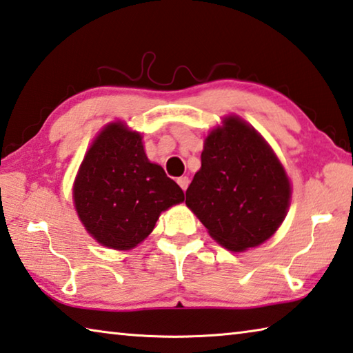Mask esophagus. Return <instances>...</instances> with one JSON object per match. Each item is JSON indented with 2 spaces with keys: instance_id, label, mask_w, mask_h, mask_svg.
I'll use <instances>...</instances> for the list:
<instances>
[{
  "instance_id": "1",
  "label": "esophagus",
  "mask_w": 353,
  "mask_h": 353,
  "mask_svg": "<svg viewBox=\"0 0 353 353\" xmlns=\"http://www.w3.org/2000/svg\"><path fill=\"white\" fill-rule=\"evenodd\" d=\"M177 183H179V187H181L183 191H187L188 183H190V179L187 176H182V177L177 179Z\"/></svg>"
}]
</instances>
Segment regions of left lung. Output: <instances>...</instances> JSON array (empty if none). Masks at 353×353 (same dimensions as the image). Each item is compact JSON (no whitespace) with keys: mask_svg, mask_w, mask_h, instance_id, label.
<instances>
[{"mask_svg":"<svg viewBox=\"0 0 353 353\" xmlns=\"http://www.w3.org/2000/svg\"><path fill=\"white\" fill-rule=\"evenodd\" d=\"M202 166L187 207L230 252L258 247L276 232L290 205L284 166L261 134L230 115L205 139Z\"/></svg>","mask_w":353,"mask_h":353,"instance_id":"1","label":"left lung"}]
</instances>
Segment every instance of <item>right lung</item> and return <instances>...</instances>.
Returning <instances> with one entry per match:
<instances>
[{
  "label": "right lung",
  "instance_id": "1",
  "mask_svg": "<svg viewBox=\"0 0 353 353\" xmlns=\"http://www.w3.org/2000/svg\"><path fill=\"white\" fill-rule=\"evenodd\" d=\"M183 202V191L151 163L142 136L121 121L94 140L74 182L75 210L101 245L131 250L148 236L162 211Z\"/></svg>",
  "mask_w": 353,
  "mask_h": 353
}]
</instances>
